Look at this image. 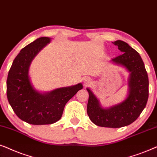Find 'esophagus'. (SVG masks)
I'll return each instance as SVG.
<instances>
[{"mask_svg": "<svg viewBox=\"0 0 157 157\" xmlns=\"http://www.w3.org/2000/svg\"><path fill=\"white\" fill-rule=\"evenodd\" d=\"M88 83H89V80H86V81H85V84L87 85V84H88Z\"/></svg>", "mask_w": 157, "mask_h": 157, "instance_id": "obj_1", "label": "esophagus"}]
</instances>
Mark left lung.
<instances>
[{
  "label": "left lung",
  "instance_id": "8db88e82",
  "mask_svg": "<svg viewBox=\"0 0 157 157\" xmlns=\"http://www.w3.org/2000/svg\"><path fill=\"white\" fill-rule=\"evenodd\" d=\"M123 52L112 59L115 64L124 67L130 72L128 79V95L126 99L118 105L103 108L99 100L89 88L87 112L90 119L98 126L121 128L130 125L136 120L147 105L149 98V78L141 56L124 41L113 42Z\"/></svg>",
  "mask_w": 157,
  "mask_h": 157
}]
</instances>
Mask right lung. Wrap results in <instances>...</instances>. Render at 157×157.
Wrapping results in <instances>:
<instances>
[{
    "mask_svg": "<svg viewBox=\"0 0 157 157\" xmlns=\"http://www.w3.org/2000/svg\"><path fill=\"white\" fill-rule=\"evenodd\" d=\"M50 42V38L41 37L21 50L8 72L7 98L13 111L21 120L33 125L52 124L59 121L66 103L82 89L79 83L71 87L41 93L33 88L29 70L33 58Z\"/></svg>",
    "mask_w": 157,
    "mask_h": 157,
    "instance_id": "right-lung-1",
    "label": "right lung"
}]
</instances>
